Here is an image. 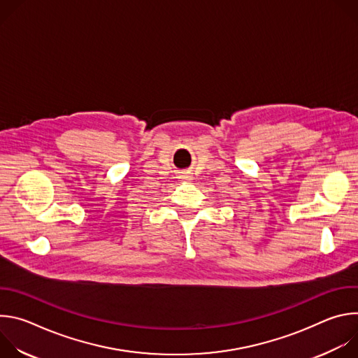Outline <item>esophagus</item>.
Segmentation results:
<instances>
[{
	"label": "esophagus",
	"instance_id": "esophagus-1",
	"mask_svg": "<svg viewBox=\"0 0 358 358\" xmlns=\"http://www.w3.org/2000/svg\"><path fill=\"white\" fill-rule=\"evenodd\" d=\"M180 178L188 181V180H191V173H181V174H180Z\"/></svg>",
	"mask_w": 358,
	"mask_h": 358
}]
</instances>
